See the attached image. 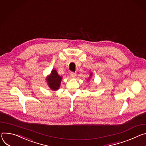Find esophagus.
Returning <instances> with one entry per match:
<instances>
[{"mask_svg":"<svg viewBox=\"0 0 146 146\" xmlns=\"http://www.w3.org/2000/svg\"><path fill=\"white\" fill-rule=\"evenodd\" d=\"M70 76H71V78H75L76 77V74L75 73H74V72H71V74H70Z\"/></svg>","mask_w":146,"mask_h":146,"instance_id":"1","label":"esophagus"}]
</instances>
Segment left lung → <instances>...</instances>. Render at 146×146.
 Listing matches in <instances>:
<instances>
[{"label":"left lung","mask_w":146,"mask_h":146,"mask_svg":"<svg viewBox=\"0 0 146 146\" xmlns=\"http://www.w3.org/2000/svg\"><path fill=\"white\" fill-rule=\"evenodd\" d=\"M92 75H93V73L92 72H90V76L88 78V79H87V80H89L91 78H92Z\"/></svg>","instance_id":"obj_1"}]
</instances>
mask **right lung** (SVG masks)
I'll return each instance as SVG.
<instances>
[{
  "instance_id": "1",
  "label": "right lung",
  "mask_w": 146,
  "mask_h": 146,
  "mask_svg": "<svg viewBox=\"0 0 146 146\" xmlns=\"http://www.w3.org/2000/svg\"><path fill=\"white\" fill-rule=\"evenodd\" d=\"M62 79V76H60L56 70L54 68L52 70L50 74L46 78L48 86L53 91H56L60 88Z\"/></svg>"
}]
</instances>
